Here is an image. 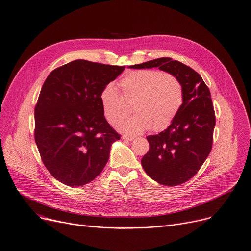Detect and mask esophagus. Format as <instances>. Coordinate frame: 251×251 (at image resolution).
Listing matches in <instances>:
<instances>
[{
  "instance_id": "obj_1",
  "label": "esophagus",
  "mask_w": 251,
  "mask_h": 251,
  "mask_svg": "<svg viewBox=\"0 0 251 251\" xmlns=\"http://www.w3.org/2000/svg\"><path fill=\"white\" fill-rule=\"evenodd\" d=\"M122 139H123V140H125V141H133V140L135 139V137H133V136H127V135H124V136H122Z\"/></svg>"
}]
</instances>
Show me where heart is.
I'll use <instances>...</instances> for the list:
<instances>
[{
    "instance_id": "obj_1",
    "label": "heart",
    "mask_w": 251,
    "mask_h": 251,
    "mask_svg": "<svg viewBox=\"0 0 251 251\" xmlns=\"http://www.w3.org/2000/svg\"><path fill=\"white\" fill-rule=\"evenodd\" d=\"M122 96L113 83L106 85L100 95L104 118L114 124L133 104V117L116 124L124 134L137 135L150 128L155 132L168 128L180 112L185 99L180 79L169 73L155 70H139L129 73L120 80Z\"/></svg>"
}]
</instances>
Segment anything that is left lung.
<instances>
[{
	"label": "left lung",
	"instance_id": "left-lung-1",
	"mask_svg": "<svg viewBox=\"0 0 251 251\" xmlns=\"http://www.w3.org/2000/svg\"><path fill=\"white\" fill-rule=\"evenodd\" d=\"M129 68H158L182 82L185 99L180 112L164 131L147 137L150 149L141 160L144 171L157 183L182 184L198 173L212 150L216 117L210 91L197 72L172 58Z\"/></svg>",
	"mask_w": 251,
	"mask_h": 251
}]
</instances>
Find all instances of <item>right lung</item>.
Segmentation results:
<instances>
[{
    "instance_id": "add662e5",
    "label": "right lung",
    "mask_w": 251,
    "mask_h": 251,
    "mask_svg": "<svg viewBox=\"0 0 251 251\" xmlns=\"http://www.w3.org/2000/svg\"><path fill=\"white\" fill-rule=\"evenodd\" d=\"M125 66L75 60L50 73L34 110V139L48 172L65 185L93 181L120 135L104 118L100 95Z\"/></svg>"
}]
</instances>
